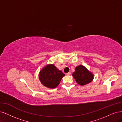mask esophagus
Returning a JSON list of instances; mask_svg holds the SVG:
<instances>
[{"label": "esophagus", "mask_w": 122, "mask_h": 122, "mask_svg": "<svg viewBox=\"0 0 122 122\" xmlns=\"http://www.w3.org/2000/svg\"><path fill=\"white\" fill-rule=\"evenodd\" d=\"M70 74H71V72H68V73H66V75H67V76H70Z\"/></svg>", "instance_id": "1"}]
</instances>
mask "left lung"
Here are the masks:
<instances>
[{
	"mask_svg": "<svg viewBox=\"0 0 122 122\" xmlns=\"http://www.w3.org/2000/svg\"><path fill=\"white\" fill-rule=\"evenodd\" d=\"M74 79L78 84L84 86L92 81L93 75L82 65L77 66L75 71L72 73Z\"/></svg>",
	"mask_w": 122,
	"mask_h": 122,
	"instance_id": "1",
	"label": "left lung"
}]
</instances>
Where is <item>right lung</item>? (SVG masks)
I'll use <instances>...</instances> for the list:
<instances>
[{
    "instance_id": "1",
    "label": "right lung",
    "mask_w": 122,
    "mask_h": 122,
    "mask_svg": "<svg viewBox=\"0 0 122 122\" xmlns=\"http://www.w3.org/2000/svg\"><path fill=\"white\" fill-rule=\"evenodd\" d=\"M65 74L59 70L54 65L51 64L43 68L39 74V78L42 85L49 88H55L59 84Z\"/></svg>"
}]
</instances>
